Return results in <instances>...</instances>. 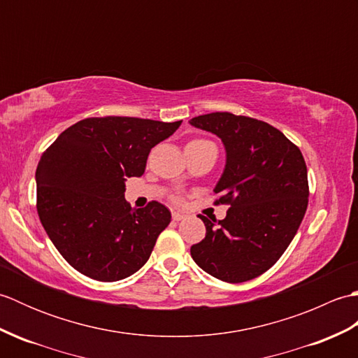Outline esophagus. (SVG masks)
I'll use <instances>...</instances> for the list:
<instances>
[{
  "mask_svg": "<svg viewBox=\"0 0 358 358\" xmlns=\"http://www.w3.org/2000/svg\"><path fill=\"white\" fill-rule=\"evenodd\" d=\"M172 218L175 220V222H181V220H185V218H186V215H185V214H181V212L173 210V212H172Z\"/></svg>",
  "mask_w": 358,
  "mask_h": 358,
  "instance_id": "34e87169",
  "label": "esophagus"
}]
</instances>
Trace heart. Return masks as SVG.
Wrapping results in <instances>:
<instances>
[{
  "label": "heart",
  "instance_id": "obj_1",
  "mask_svg": "<svg viewBox=\"0 0 358 358\" xmlns=\"http://www.w3.org/2000/svg\"><path fill=\"white\" fill-rule=\"evenodd\" d=\"M196 141H199V140H196Z\"/></svg>",
  "mask_w": 358,
  "mask_h": 358
}]
</instances>
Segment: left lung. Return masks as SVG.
Segmentation results:
<instances>
[{"instance_id": "left-lung-1", "label": "left lung", "mask_w": 358, "mask_h": 358, "mask_svg": "<svg viewBox=\"0 0 358 358\" xmlns=\"http://www.w3.org/2000/svg\"><path fill=\"white\" fill-rule=\"evenodd\" d=\"M189 124L222 140L226 163L214 192L229 203L223 220L200 215L206 237L191 248L209 275L243 283L272 268L308 208V169L300 149L260 120L214 112Z\"/></svg>"}]
</instances>
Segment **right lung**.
I'll return each mask as SVG.
<instances>
[{
	"label": "right lung",
	"instance_id": "1",
	"mask_svg": "<svg viewBox=\"0 0 358 358\" xmlns=\"http://www.w3.org/2000/svg\"><path fill=\"white\" fill-rule=\"evenodd\" d=\"M131 117L86 118L44 152L36 167V209L64 260L83 275L118 281L141 269L171 223L162 203L132 209L126 180L141 177L150 149L177 131Z\"/></svg>",
	"mask_w": 358,
	"mask_h": 358
}]
</instances>
